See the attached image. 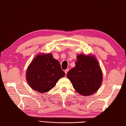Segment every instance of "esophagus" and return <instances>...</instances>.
I'll use <instances>...</instances> for the list:
<instances>
[{
	"mask_svg": "<svg viewBox=\"0 0 126 126\" xmlns=\"http://www.w3.org/2000/svg\"><path fill=\"white\" fill-rule=\"evenodd\" d=\"M69 70V69H65V70H64V72H65V74H67V73H68V71Z\"/></svg>",
	"mask_w": 126,
	"mask_h": 126,
	"instance_id": "obj_1",
	"label": "esophagus"
}]
</instances>
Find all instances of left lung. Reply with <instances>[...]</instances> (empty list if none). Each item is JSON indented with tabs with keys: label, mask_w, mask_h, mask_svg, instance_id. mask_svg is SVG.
I'll return each instance as SVG.
<instances>
[{
	"label": "left lung",
	"mask_w": 126,
	"mask_h": 126,
	"mask_svg": "<svg viewBox=\"0 0 126 126\" xmlns=\"http://www.w3.org/2000/svg\"><path fill=\"white\" fill-rule=\"evenodd\" d=\"M66 76L76 92L83 96L97 92L103 81L99 63L94 56L90 55H78L75 66L68 71Z\"/></svg>",
	"instance_id": "8db88e82"
}]
</instances>
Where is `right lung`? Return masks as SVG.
I'll use <instances>...</instances> for the list:
<instances>
[{
	"instance_id": "right-lung-1",
	"label": "right lung",
	"mask_w": 126,
	"mask_h": 126,
	"mask_svg": "<svg viewBox=\"0 0 126 126\" xmlns=\"http://www.w3.org/2000/svg\"><path fill=\"white\" fill-rule=\"evenodd\" d=\"M65 75L60 62L51 53L37 55L27 68L26 80L32 89L45 93L55 87Z\"/></svg>"
}]
</instances>
